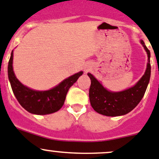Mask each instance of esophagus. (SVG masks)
I'll return each instance as SVG.
<instances>
[{"label": "esophagus", "mask_w": 159, "mask_h": 159, "mask_svg": "<svg viewBox=\"0 0 159 159\" xmlns=\"http://www.w3.org/2000/svg\"><path fill=\"white\" fill-rule=\"evenodd\" d=\"M84 70H85V71H87V70H88V68H85Z\"/></svg>", "instance_id": "34e87169"}]
</instances>
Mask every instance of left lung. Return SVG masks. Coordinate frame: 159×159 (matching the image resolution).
I'll use <instances>...</instances> for the list:
<instances>
[{"label":"left lung","mask_w":159,"mask_h":159,"mask_svg":"<svg viewBox=\"0 0 159 159\" xmlns=\"http://www.w3.org/2000/svg\"><path fill=\"white\" fill-rule=\"evenodd\" d=\"M140 43L147 52L148 61L144 75L134 86L118 93L108 91L92 74L88 73L91 79L89 93L90 103L97 113L111 117L126 115L137 106L143 97L151 77V53L143 40H140Z\"/></svg>","instance_id":"left-lung-1"}]
</instances>
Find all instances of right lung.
Segmentation results:
<instances>
[{
    "label": "right lung",
    "instance_id": "right-lung-1",
    "mask_svg": "<svg viewBox=\"0 0 159 159\" xmlns=\"http://www.w3.org/2000/svg\"><path fill=\"white\" fill-rule=\"evenodd\" d=\"M13 51L8 66V75L13 93L19 103L31 114L44 115L54 113L63 107L69 89L75 84L83 72L63 80L53 89L47 91H36L25 86L16 78L12 67Z\"/></svg>",
    "mask_w": 159,
    "mask_h": 159
}]
</instances>
